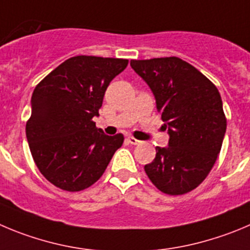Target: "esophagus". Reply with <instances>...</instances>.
<instances>
[{
	"instance_id": "esophagus-1",
	"label": "esophagus",
	"mask_w": 250,
	"mask_h": 250,
	"mask_svg": "<svg viewBox=\"0 0 250 250\" xmlns=\"http://www.w3.org/2000/svg\"><path fill=\"white\" fill-rule=\"evenodd\" d=\"M128 142H129L130 144H133V146H139V144H142V142L138 141L137 138H134V137H128Z\"/></svg>"
}]
</instances>
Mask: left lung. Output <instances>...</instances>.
Wrapping results in <instances>:
<instances>
[{
    "mask_svg": "<svg viewBox=\"0 0 250 250\" xmlns=\"http://www.w3.org/2000/svg\"><path fill=\"white\" fill-rule=\"evenodd\" d=\"M157 100L169 132V146H157L155 159L144 167L149 180L167 195L196 188L216 163L227 118L214 83L178 57L130 60Z\"/></svg>",
    "mask_w": 250,
    "mask_h": 250,
    "instance_id": "1",
    "label": "left lung"
}]
</instances>
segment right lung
Masks as SVG:
<instances>
[{"label":"right lung","mask_w":250,"mask_h":250,"mask_svg":"<svg viewBox=\"0 0 250 250\" xmlns=\"http://www.w3.org/2000/svg\"><path fill=\"white\" fill-rule=\"evenodd\" d=\"M127 65V59L78 55L34 88L25 134L37 167L57 188L70 192L90 188L122 146V133L106 136L92 118L109 83Z\"/></svg>","instance_id":"add662e5"}]
</instances>
